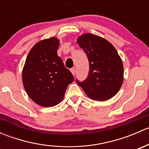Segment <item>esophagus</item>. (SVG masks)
<instances>
[{"label":"esophagus","instance_id":"34e87169","mask_svg":"<svg viewBox=\"0 0 149 149\" xmlns=\"http://www.w3.org/2000/svg\"><path fill=\"white\" fill-rule=\"evenodd\" d=\"M70 71H71L72 74L75 75V73H76V68H70Z\"/></svg>","mask_w":149,"mask_h":149}]
</instances>
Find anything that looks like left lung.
I'll use <instances>...</instances> for the list:
<instances>
[{
	"label": "left lung",
	"instance_id": "obj_1",
	"mask_svg": "<svg viewBox=\"0 0 149 149\" xmlns=\"http://www.w3.org/2000/svg\"><path fill=\"white\" fill-rule=\"evenodd\" d=\"M89 62V73L85 81L76 83L89 98L105 101L119 91L123 81V65L116 49L109 42L87 33L78 38Z\"/></svg>",
	"mask_w": 149,
	"mask_h": 149
}]
</instances>
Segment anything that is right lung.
<instances>
[{
  "instance_id": "right-lung-1",
  "label": "right lung",
  "mask_w": 149,
  "mask_h": 149,
  "mask_svg": "<svg viewBox=\"0 0 149 149\" xmlns=\"http://www.w3.org/2000/svg\"><path fill=\"white\" fill-rule=\"evenodd\" d=\"M59 43L56 37L36 43L29 52L22 71L24 87L29 97L45 107L61 102L68 84L74 81L58 56Z\"/></svg>"
}]
</instances>
